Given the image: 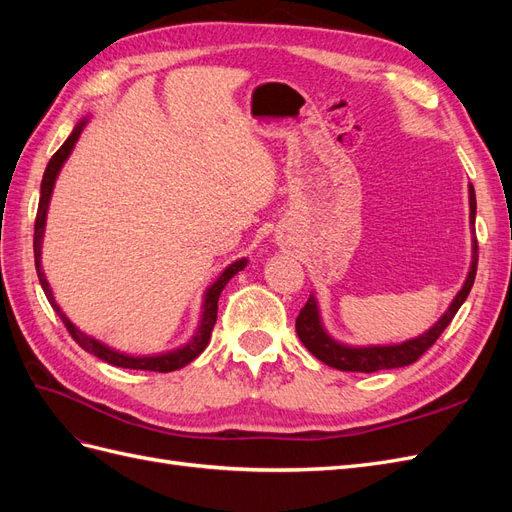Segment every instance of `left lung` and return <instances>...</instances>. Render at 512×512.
<instances>
[{"mask_svg":"<svg viewBox=\"0 0 512 512\" xmlns=\"http://www.w3.org/2000/svg\"><path fill=\"white\" fill-rule=\"evenodd\" d=\"M474 220H476V194L470 183V224L474 228ZM472 265H470V273L466 277V284L461 286V290L457 292V297L453 299L451 307L446 309L444 316L433 324V327L418 335L414 339H408L404 344H395V346H369V348H352V346H344L335 342L333 337L327 335L324 331L322 322H320V314H318V305H316V297L309 294L307 303L303 305V309L297 316V335L303 342V346L312 352L316 359H320L324 365L342 369V371H363V374H371V371H380V369H395V367H406L412 365L414 361L421 359V356L436 344V339L442 335V331L451 324V320L455 318V314L459 312V307L463 305V301L468 299V294L472 290L474 277H476V265H478V243L476 237L472 239Z\"/></svg>","mask_w":512,"mask_h":512,"instance_id":"8db88e82","label":"left lung"}]
</instances>
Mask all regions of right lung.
I'll return each mask as SVG.
<instances>
[{
  "mask_svg": "<svg viewBox=\"0 0 512 512\" xmlns=\"http://www.w3.org/2000/svg\"><path fill=\"white\" fill-rule=\"evenodd\" d=\"M87 119H83L79 126H76L72 130V134L66 138V143L61 145L55 153L53 158L49 160V164H46V170H44V177H42V185H40V203H38V213H36V226H34V258H36V271H38V280H40V286L46 294V299H49L51 307L57 312V316L61 318V322L66 324L68 333L72 335V339L76 344H79L85 352H91L96 354L98 359L111 363L115 367H123V369H145V371H160V374H166V371H175V369H181L188 363H192L196 356L203 352L209 344L211 339V331H213V324L215 320H218V299L220 294L224 290V286L228 284V280L232 275H237L239 271H243V267L247 265V260L241 258V260H235L232 262L230 267L224 269V273L215 280V284L211 288H207L205 292V303H203V318H200V324H198V331L196 335L192 337V342H188L185 346L177 348V350H170L166 354H158V356H130V354H123V352H117L113 348H108L104 344H100L98 339L89 337L85 333H81L79 329L74 327V324L66 318V314L61 312L59 305L55 303V297L51 292V286L49 282H46L44 277V271H42V265H40V254H42V237H44V224H46V209H49V200H51V194H53V185H55V179L59 175L61 166H64V162L68 160V156L74 149V143L79 141V136L85 128Z\"/></svg>",
  "mask_w": 512,
  "mask_h": 512,
  "instance_id": "add662e5",
  "label": "right lung"
}]
</instances>
